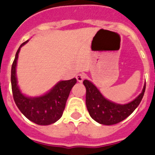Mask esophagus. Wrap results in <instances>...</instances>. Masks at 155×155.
I'll return each instance as SVG.
<instances>
[{
  "mask_svg": "<svg viewBox=\"0 0 155 155\" xmlns=\"http://www.w3.org/2000/svg\"><path fill=\"white\" fill-rule=\"evenodd\" d=\"M84 78H85V75H84V74H81L80 73V74H78L76 75V78L78 82H82Z\"/></svg>",
  "mask_w": 155,
  "mask_h": 155,
  "instance_id": "esophagus-1",
  "label": "esophagus"
}]
</instances>
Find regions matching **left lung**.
Here are the masks:
<instances>
[{
    "label": "left lung",
    "mask_w": 155,
    "mask_h": 155,
    "mask_svg": "<svg viewBox=\"0 0 155 155\" xmlns=\"http://www.w3.org/2000/svg\"><path fill=\"white\" fill-rule=\"evenodd\" d=\"M86 88V107L92 119L102 125H111L129 117L140 104L144 95L146 84L141 93L133 101L125 104H119L106 99L96 86L90 81L84 80Z\"/></svg>",
    "instance_id": "8db88e82"
}]
</instances>
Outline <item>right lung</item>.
<instances>
[{
  "label": "right lung",
  "instance_id": "add662e5",
  "mask_svg": "<svg viewBox=\"0 0 155 155\" xmlns=\"http://www.w3.org/2000/svg\"><path fill=\"white\" fill-rule=\"evenodd\" d=\"M28 42L22 43L15 54L11 71V82L15 103L22 114L37 125H48L57 121L63 115L71 88L76 78L60 81L45 94L40 96H27L21 92L18 85L16 66L20 48Z\"/></svg>",
  "mask_w": 155,
  "mask_h": 155
}]
</instances>
